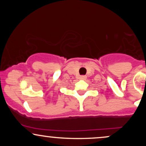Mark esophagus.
Here are the masks:
<instances>
[{
	"mask_svg": "<svg viewBox=\"0 0 146 146\" xmlns=\"http://www.w3.org/2000/svg\"><path fill=\"white\" fill-rule=\"evenodd\" d=\"M86 77L85 76V75H82V76L80 77V80H86Z\"/></svg>",
	"mask_w": 146,
	"mask_h": 146,
	"instance_id": "obj_1",
	"label": "esophagus"
}]
</instances>
